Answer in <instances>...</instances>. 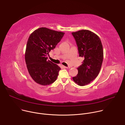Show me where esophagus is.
<instances>
[{
    "mask_svg": "<svg viewBox=\"0 0 125 125\" xmlns=\"http://www.w3.org/2000/svg\"><path fill=\"white\" fill-rule=\"evenodd\" d=\"M64 68H70V67H66V66H62Z\"/></svg>",
    "mask_w": 125,
    "mask_h": 125,
    "instance_id": "esophagus-1",
    "label": "esophagus"
}]
</instances>
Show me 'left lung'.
Instances as JSON below:
<instances>
[{"mask_svg": "<svg viewBox=\"0 0 125 125\" xmlns=\"http://www.w3.org/2000/svg\"><path fill=\"white\" fill-rule=\"evenodd\" d=\"M78 48L79 56L84 58L77 69L78 74L73 80L79 85L90 83L98 76L101 69L103 50L101 40L95 33L87 30L72 32Z\"/></svg>", "mask_w": 125, "mask_h": 125, "instance_id": "left-lung-1", "label": "left lung"}]
</instances>
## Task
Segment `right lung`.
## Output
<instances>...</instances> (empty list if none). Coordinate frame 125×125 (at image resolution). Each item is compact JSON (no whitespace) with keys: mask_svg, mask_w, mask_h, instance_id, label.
I'll return each mask as SVG.
<instances>
[{"mask_svg":"<svg viewBox=\"0 0 125 125\" xmlns=\"http://www.w3.org/2000/svg\"><path fill=\"white\" fill-rule=\"evenodd\" d=\"M64 32L40 28L34 31L28 39L25 51V61L28 72L35 82L43 85L54 83L61 68L47 60L49 52L60 42Z\"/></svg>","mask_w":125,"mask_h":125,"instance_id":"1","label":"right lung"}]
</instances>
